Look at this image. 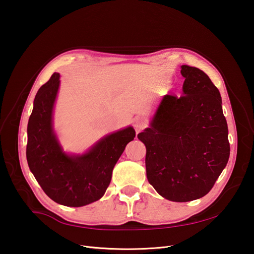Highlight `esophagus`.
Masks as SVG:
<instances>
[{"label":"esophagus","mask_w":254,"mask_h":254,"mask_svg":"<svg viewBox=\"0 0 254 254\" xmlns=\"http://www.w3.org/2000/svg\"><path fill=\"white\" fill-rule=\"evenodd\" d=\"M133 127H134V129H135V131H136V132H140V131H142V130L146 127V120H145L143 117L136 118V119H135V121H134Z\"/></svg>","instance_id":"obj_1"}]
</instances>
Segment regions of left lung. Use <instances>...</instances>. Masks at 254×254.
<instances>
[{
	"instance_id": "left-lung-1",
	"label": "left lung",
	"mask_w": 254,
	"mask_h": 254,
	"mask_svg": "<svg viewBox=\"0 0 254 254\" xmlns=\"http://www.w3.org/2000/svg\"><path fill=\"white\" fill-rule=\"evenodd\" d=\"M181 75L183 95H165L150 127L137 134L146 146L148 182L176 202L209 193L230 156L218 89L197 67L184 64Z\"/></svg>"
}]
</instances>
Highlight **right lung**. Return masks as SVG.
<instances>
[{
  "mask_svg": "<svg viewBox=\"0 0 254 254\" xmlns=\"http://www.w3.org/2000/svg\"><path fill=\"white\" fill-rule=\"evenodd\" d=\"M59 73L38 91L27 125L26 159L30 172L52 200L82 206L102 198L114 165L135 131L127 127L106 135L83 155L68 156L53 130V109L60 83Z\"/></svg>",
  "mask_w": 254,
  "mask_h": 254,
  "instance_id": "right-lung-1",
  "label": "right lung"
}]
</instances>
